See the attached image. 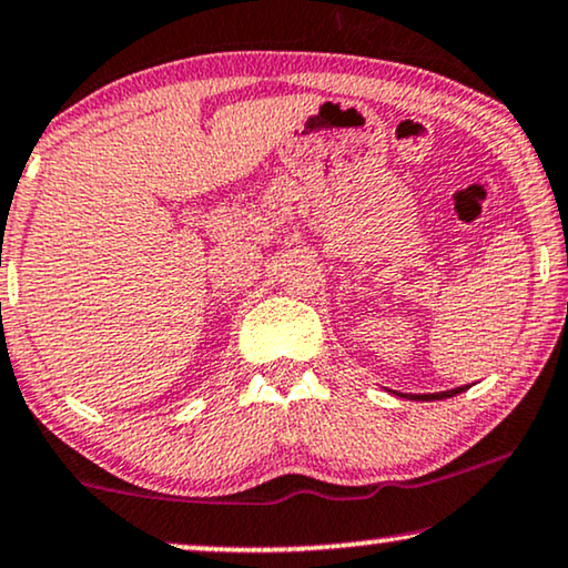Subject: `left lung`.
<instances>
[{
    "label": "left lung",
    "instance_id": "1",
    "mask_svg": "<svg viewBox=\"0 0 568 568\" xmlns=\"http://www.w3.org/2000/svg\"><path fill=\"white\" fill-rule=\"evenodd\" d=\"M470 384H465V387H457V389H447V392H434V395H403V397H410V399H420V403H426V399H447V397H455L459 392H465Z\"/></svg>",
    "mask_w": 568,
    "mask_h": 568
}]
</instances>
